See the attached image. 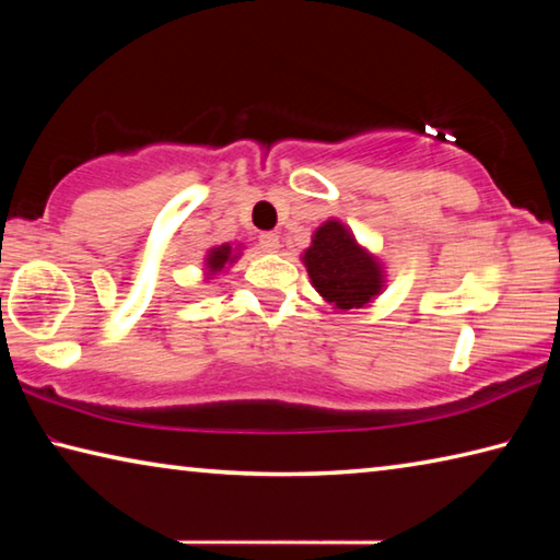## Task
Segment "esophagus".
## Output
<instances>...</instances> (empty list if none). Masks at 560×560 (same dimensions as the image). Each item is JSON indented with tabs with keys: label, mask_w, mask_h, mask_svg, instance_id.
Wrapping results in <instances>:
<instances>
[{
	"label": "esophagus",
	"mask_w": 560,
	"mask_h": 560,
	"mask_svg": "<svg viewBox=\"0 0 560 560\" xmlns=\"http://www.w3.org/2000/svg\"><path fill=\"white\" fill-rule=\"evenodd\" d=\"M259 246H261L264 252H279V246H281L279 234H273V232L261 234V236H259Z\"/></svg>",
	"instance_id": "esophagus-1"
}]
</instances>
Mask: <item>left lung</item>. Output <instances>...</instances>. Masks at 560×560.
<instances>
[{"mask_svg":"<svg viewBox=\"0 0 560 560\" xmlns=\"http://www.w3.org/2000/svg\"><path fill=\"white\" fill-rule=\"evenodd\" d=\"M303 264L320 296L343 311L365 306L383 287L381 264L336 220L318 226Z\"/></svg>","mask_w":560,"mask_h":560,"instance_id":"obj_1","label":"left lung"}]
</instances>
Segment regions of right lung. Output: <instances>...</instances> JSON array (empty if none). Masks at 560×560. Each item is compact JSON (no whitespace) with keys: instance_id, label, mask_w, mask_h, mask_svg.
Returning <instances> with one entry per match:
<instances>
[{"instance_id":"obj_1","label":"right lung","mask_w":560,"mask_h":560,"mask_svg":"<svg viewBox=\"0 0 560 560\" xmlns=\"http://www.w3.org/2000/svg\"><path fill=\"white\" fill-rule=\"evenodd\" d=\"M226 261H232V246H230V244L214 246V249H212L210 254H207V267H210V271L224 269Z\"/></svg>"}]
</instances>
